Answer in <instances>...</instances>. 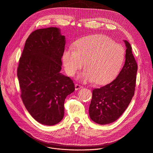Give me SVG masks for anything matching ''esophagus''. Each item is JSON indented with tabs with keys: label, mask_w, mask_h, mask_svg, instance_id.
Wrapping results in <instances>:
<instances>
[{
	"label": "esophagus",
	"mask_w": 153,
	"mask_h": 153,
	"mask_svg": "<svg viewBox=\"0 0 153 153\" xmlns=\"http://www.w3.org/2000/svg\"><path fill=\"white\" fill-rule=\"evenodd\" d=\"M83 88V86H82L80 85H78V84H76V85H75V89H76V90H78V89H81V88Z\"/></svg>",
	"instance_id": "1"
}]
</instances>
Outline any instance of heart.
<instances>
[{
    "instance_id": "b5f03b06",
    "label": "heart",
    "mask_w": 153,
    "mask_h": 153,
    "mask_svg": "<svg viewBox=\"0 0 153 153\" xmlns=\"http://www.w3.org/2000/svg\"><path fill=\"white\" fill-rule=\"evenodd\" d=\"M75 49H66L62 55L66 73L74 76L84 65L80 75L84 82L93 81L103 85L114 80L119 73L125 58L123 47L105 35L81 38L74 44Z\"/></svg>"
}]
</instances>
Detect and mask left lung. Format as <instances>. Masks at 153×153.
Listing matches in <instances>:
<instances>
[{"label": "left lung", "mask_w": 153, "mask_h": 153, "mask_svg": "<svg viewBox=\"0 0 153 153\" xmlns=\"http://www.w3.org/2000/svg\"><path fill=\"white\" fill-rule=\"evenodd\" d=\"M126 44L125 64L117 77L111 83L94 89L89 108L90 118L105 125L117 120L129 105L134 95L137 65L130 43Z\"/></svg>", "instance_id": "obj_1"}]
</instances>
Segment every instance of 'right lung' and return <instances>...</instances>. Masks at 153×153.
<instances>
[{
    "label": "right lung",
    "mask_w": 153,
    "mask_h": 153,
    "mask_svg": "<svg viewBox=\"0 0 153 153\" xmlns=\"http://www.w3.org/2000/svg\"><path fill=\"white\" fill-rule=\"evenodd\" d=\"M65 38L58 27L37 29L26 41L17 68L21 97L25 108L38 123H59L64 101L75 89L73 80L62 74Z\"/></svg>",
    "instance_id": "right-lung-1"
}]
</instances>
